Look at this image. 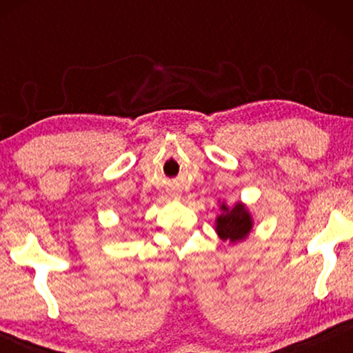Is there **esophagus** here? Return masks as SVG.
Here are the masks:
<instances>
[{
  "label": "esophagus",
  "mask_w": 353,
  "mask_h": 353,
  "mask_svg": "<svg viewBox=\"0 0 353 353\" xmlns=\"http://www.w3.org/2000/svg\"><path fill=\"white\" fill-rule=\"evenodd\" d=\"M175 197H178V194H175Z\"/></svg>",
  "instance_id": "obj_1"
}]
</instances>
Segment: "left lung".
I'll return each mask as SVG.
<instances>
[{"mask_svg": "<svg viewBox=\"0 0 353 353\" xmlns=\"http://www.w3.org/2000/svg\"><path fill=\"white\" fill-rule=\"evenodd\" d=\"M221 214L216 219V233L221 239H228L231 243L244 239L252 228V220H250L249 212L244 205L236 204L233 209H228L225 204L221 205Z\"/></svg>", "mask_w": 353, "mask_h": 353, "instance_id": "8db88e82", "label": "left lung"}]
</instances>
